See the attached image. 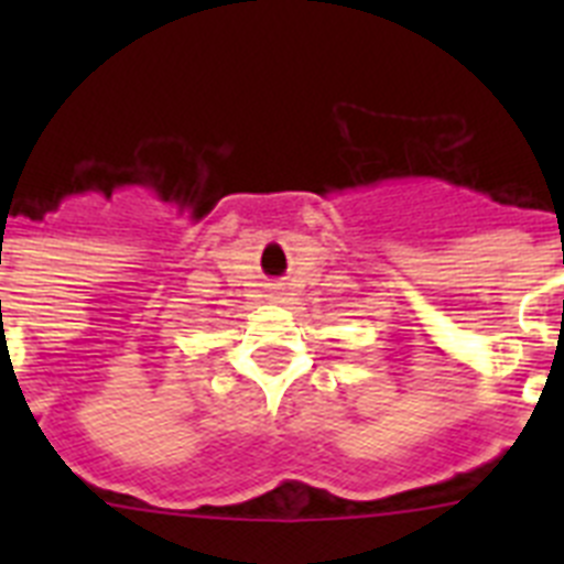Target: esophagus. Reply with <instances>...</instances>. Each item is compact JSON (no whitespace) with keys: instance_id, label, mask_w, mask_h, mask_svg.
I'll use <instances>...</instances> for the list:
<instances>
[{"instance_id":"obj_1","label":"esophagus","mask_w":564,"mask_h":564,"mask_svg":"<svg viewBox=\"0 0 564 564\" xmlns=\"http://www.w3.org/2000/svg\"><path fill=\"white\" fill-rule=\"evenodd\" d=\"M273 293V296L271 299H282V296H279V293H282V291H271Z\"/></svg>"}]
</instances>
